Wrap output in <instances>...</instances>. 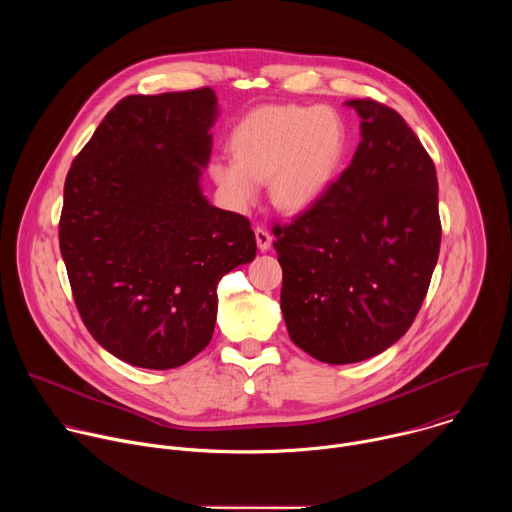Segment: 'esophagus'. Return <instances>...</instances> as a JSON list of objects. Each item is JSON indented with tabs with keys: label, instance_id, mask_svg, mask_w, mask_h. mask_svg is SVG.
I'll use <instances>...</instances> for the list:
<instances>
[{
	"label": "esophagus",
	"instance_id": "34e87169",
	"mask_svg": "<svg viewBox=\"0 0 512 512\" xmlns=\"http://www.w3.org/2000/svg\"><path fill=\"white\" fill-rule=\"evenodd\" d=\"M255 239H257V247L259 251H267L271 247V233L263 227H257L255 229Z\"/></svg>",
	"mask_w": 512,
	"mask_h": 512
}]
</instances>
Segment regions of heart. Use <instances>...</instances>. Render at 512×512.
Listing matches in <instances>:
<instances>
[{
    "mask_svg": "<svg viewBox=\"0 0 512 512\" xmlns=\"http://www.w3.org/2000/svg\"><path fill=\"white\" fill-rule=\"evenodd\" d=\"M235 160H214L210 176L231 206L247 210L269 180L281 210H304L332 186L346 150V127L330 107L267 105L233 131Z\"/></svg>",
    "mask_w": 512,
    "mask_h": 512,
    "instance_id": "1",
    "label": "heart"
}]
</instances>
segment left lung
Instances as JSON below:
<instances>
[{"label":"left lung","instance_id":"1","mask_svg":"<svg viewBox=\"0 0 512 512\" xmlns=\"http://www.w3.org/2000/svg\"><path fill=\"white\" fill-rule=\"evenodd\" d=\"M346 105L362 119L350 166L273 227L289 338L328 364L367 360L409 330L442 243L435 166L417 135L383 103Z\"/></svg>","mask_w":512,"mask_h":512}]
</instances>
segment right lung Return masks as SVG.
Masks as SVG:
<instances>
[{
	"label": "right lung",
	"instance_id": "1",
	"mask_svg": "<svg viewBox=\"0 0 512 512\" xmlns=\"http://www.w3.org/2000/svg\"><path fill=\"white\" fill-rule=\"evenodd\" d=\"M216 113L210 87L129 95L66 174L58 241L72 296L91 336L133 367L176 369L206 348L218 281L257 253L249 218L200 190Z\"/></svg>",
	"mask_w": 512,
	"mask_h": 512
}]
</instances>
